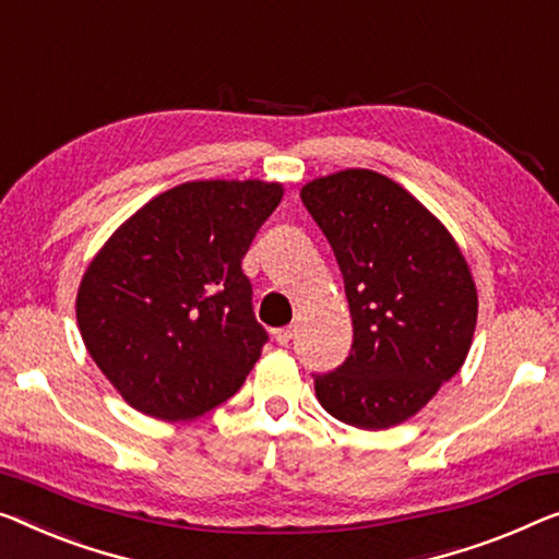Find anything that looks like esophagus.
Listing matches in <instances>:
<instances>
[{"label":"esophagus","mask_w":559,"mask_h":559,"mask_svg":"<svg viewBox=\"0 0 559 559\" xmlns=\"http://www.w3.org/2000/svg\"><path fill=\"white\" fill-rule=\"evenodd\" d=\"M294 326H283V329H276L273 331V338H276V344H281V346H286L290 338H294Z\"/></svg>","instance_id":"obj_1"}]
</instances>
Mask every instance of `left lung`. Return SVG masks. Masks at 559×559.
I'll return each instance as SVG.
<instances>
[{
	"label": "left lung",
	"mask_w": 559,
	"mask_h": 559,
	"mask_svg": "<svg viewBox=\"0 0 559 559\" xmlns=\"http://www.w3.org/2000/svg\"><path fill=\"white\" fill-rule=\"evenodd\" d=\"M301 200L333 248L354 321L352 354L313 379L316 396L356 429L404 424L469 354L479 308L469 263L444 223L377 170L313 178Z\"/></svg>",
	"instance_id": "left-lung-1"
}]
</instances>
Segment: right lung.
Masks as SVG:
<instances>
[{"instance_id": "obj_1", "label": "right lung", "mask_w": 559, "mask_h": 559, "mask_svg": "<svg viewBox=\"0 0 559 559\" xmlns=\"http://www.w3.org/2000/svg\"><path fill=\"white\" fill-rule=\"evenodd\" d=\"M281 198V182H182L147 200L90 261L78 326L132 409L193 421L243 386L269 336L240 261Z\"/></svg>"}]
</instances>
